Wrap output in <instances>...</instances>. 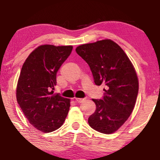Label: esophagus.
I'll use <instances>...</instances> for the list:
<instances>
[{"label": "esophagus", "mask_w": 160, "mask_h": 160, "mask_svg": "<svg viewBox=\"0 0 160 160\" xmlns=\"http://www.w3.org/2000/svg\"><path fill=\"white\" fill-rule=\"evenodd\" d=\"M85 100H86V98H75V101H77V102H79V103L83 102V101H85Z\"/></svg>", "instance_id": "1"}]
</instances>
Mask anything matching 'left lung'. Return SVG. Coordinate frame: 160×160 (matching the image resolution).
Returning <instances> with one entry per match:
<instances>
[{
  "mask_svg": "<svg viewBox=\"0 0 160 160\" xmlns=\"http://www.w3.org/2000/svg\"><path fill=\"white\" fill-rule=\"evenodd\" d=\"M76 52L89 65L95 84L105 87L101 99H92L96 111L88 123L101 133H113L126 122L135 107L138 92L135 69L123 49L110 39L81 45Z\"/></svg>",
  "mask_w": 160,
  "mask_h": 160,
  "instance_id": "1",
  "label": "left lung"
}]
</instances>
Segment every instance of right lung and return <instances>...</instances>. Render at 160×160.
<instances>
[{
	"label": "right lung",
	"mask_w": 160,
	"mask_h": 160,
	"mask_svg": "<svg viewBox=\"0 0 160 160\" xmlns=\"http://www.w3.org/2000/svg\"><path fill=\"white\" fill-rule=\"evenodd\" d=\"M72 46H38L22 66L18 82L17 101L31 125L42 132L62 126L70 107L68 98L54 94L56 74Z\"/></svg>",
	"instance_id": "right-lung-1"
}]
</instances>
